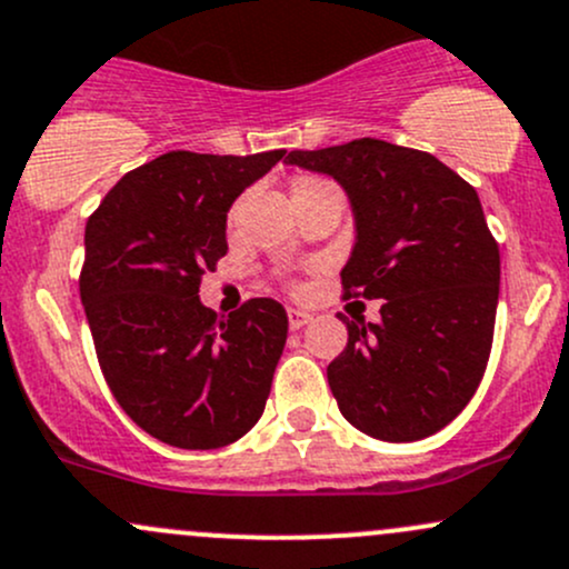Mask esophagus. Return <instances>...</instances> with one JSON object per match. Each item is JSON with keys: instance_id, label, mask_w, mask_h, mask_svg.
Listing matches in <instances>:
<instances>
[{"instance_id": "esophagus-1", "label": "esophagus", "mask_w": 569, "mask_h": 569, "mask_svg": "<svg viewBox=\"0 0 569 569\" xmlns=\"http://www.w3.org/2000/svg\"><path fill=\"white\" fill-rule=\"evenodd\" d=\"M313 319V316L308 313V310H300V308H289V327L291 330H302L308 321Z\"/></svg>"}]
</instances>
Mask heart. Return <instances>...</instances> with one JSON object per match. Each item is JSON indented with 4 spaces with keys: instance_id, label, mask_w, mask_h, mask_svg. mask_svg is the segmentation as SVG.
Here are the masks:
<instances>
[{
    "instance_id": "obj_1",
    "label": "heart",
    "mask_w": 569,
    "mask_h": 569,
    "mask_svg": "<svg viewBox=\"0 0 569 569\" xmlns=\"http://www.w3.org/2000/svg\"><path fill=\"white\" fill-rule=\"evenodd\" d=\"M325 184H332L327 182V179H319V177H305L300 182L295 184V190H308V188H325Z\"/></svg>"
}]
</instances>
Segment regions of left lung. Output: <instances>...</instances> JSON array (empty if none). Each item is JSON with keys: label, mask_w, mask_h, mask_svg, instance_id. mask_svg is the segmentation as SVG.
Masks as SVG:
<instances>
[{"label": "left lung", "mask_w": 569, "mask_h": 569, "mask_svg": "<svg viewBox=\"0 0 569 569\" xmlns=\"http://www.w3.org/2000/svg\"><path fill=\"white\" fill-rule=\"evenodd\" d=\"M289 166L332 177L355 212L340 269L346 297L381 302V321H340L327 368L346 420L381 441H417L463 411L486 373L499 305V244L477 190L433 154L379 139L295 149Z\"/></svg>", "instance_id": "1"}]
</instances>
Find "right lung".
<instances>
[{
  "instance_id": "right-lung-1",
  "label": "right lung",
  "mask_w": 569,
  "mask_h": 569,
  "mask_svg": "<svg viewBox=\"0 0 569 569\" xmlns=\"http://www.w3.org/2000/svg\"><path fill=\"white\" fill-rule=\"evenodd\" d=\"M283 154L166 152L87 220L79 286L100 368L124 415L163 445L218 450L264 411L289 332L283 305L256 297L220 316L199 286L229 253L231 204Z\"/></svg>"
}]
</instances>
